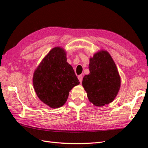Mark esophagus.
Segmentation results:
<instances>
[{"label": "esophagus", "instance_id": "esophagus-1", "mask_svg": "<svg viewBox=\"0 0 148 148\" xmlns=\"http://www.w3.org/2000/svg\"><path fill=\"white\" fill-rule=\"evenodd\" d=\"M78 79H79V82H80V83L82 82V80H83V76H82V75H79V76H78Z\"/></svg>", "mask_w": 148, "mask_h": 148}]
</instances>
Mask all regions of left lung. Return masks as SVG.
I'll return each instance as SVG.
<instances>
[{
	"instance_id": "obj_1",
	"label": "left lung",
	"mask_w": 148,
	"mask_h": 148,
	"mask_svg": "<svg viewBox=\"0 0 148 148\" xmlns=\"http://www.w3.org/2000/svg\"><path fill=\"white\" fill-rule=\"evenodd\" d=\"M89 73L83 77L82 85L89 101L95 106L109 104L117 96L121 78L110 53L101 50L89 59Z\"/></svg>"
}]
</instances>
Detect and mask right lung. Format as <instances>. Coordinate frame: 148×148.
<instances>
[{
  "label": "right lung",
  "mask_w": 148,
  "mask_h": 148,
  "mask_svg": "<svg viewBox=\"0 0 148 148\" xmlns=\"http://www.w3.org/2000/svg\"><path fill=\"white\" fill-rule=\"evenodd\" d=\"M34 91L39 99L52 109L64 106L74 86L79 84L75 71L66 62L64 48L52 49L34 70Z\"/></svg>",
  "instance_id": "1"
}]
</instances>
